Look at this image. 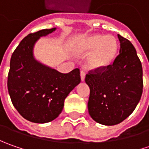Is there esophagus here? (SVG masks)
Here are the masks:
<instances>
[{
  "label": "esophagus",
  "instance_id": "34e87169",
  "mask_svg": "<svg viewBox=\"0 0 149 149\" xmlns=\"http://www.w3.org/2000/svg\"><path fill=\"white\" fill-rule=\"evenodd\" d=\"M80 79H81V81H84V79H85V72L84 71L80 72Z\"/></svg>",
  "mask_w": 149,
  "mask_h": 149
}]
</instances>
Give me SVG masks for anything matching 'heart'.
Listing matches in <instances>:
<instances>
[{"instance_id": "b5f03b06", "label": "heart", "mask_w": 149, "mask_h": 149, "mask_svg": "<svg viewBox=\"0 0 149 149\" xmlns=\"http://www.w3.org/2000/svg\"><path fill=\"white\" fill-rule=\"evenodd\" d=\"M74 51L79 55L89 54L88 63L93 69H106L115 59L118 51L116 40L111 36L89 35L82 38Z\"/></svg>"}]
</instances>
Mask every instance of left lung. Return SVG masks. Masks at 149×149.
I'll list each match as a JSON object with an SVG mask.
<instances>
[{
  "label": "left lung",
  "mask_w": 149,
  "mask_h": 149,
  "mask_svg": "<svg viewBox=\"0 0 149 149\" xmlns=\"http://www.w3.org/2000/svg\"><path fill=\"white\" fill-rule=\"evenodd\" d=\"M119 54L112 65L91 70L85 76L90 89L89 115L95 122L111 126L134 112L143 93V69L134 46L118 35Z\"/></svg>",
  "instance_id": "obj_1"
}]
</instances>
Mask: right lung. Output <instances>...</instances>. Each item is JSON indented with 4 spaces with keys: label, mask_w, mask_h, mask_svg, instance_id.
I'll list each match as a JSON object with an SVG mask.
<instances>
[{
    "label": "right lung",
    "mask_w": 149,
    "mask_h": 149,
    "mask_svg": "<svg viewBox=\"0 0 149 149\" xmlns=\"http://www.w3.org/2000/svg\"><path fill=\"white\" fill-rule=\"evenodd\" d=\"M55 30L45 29L28 35L10 58L9 95L20 115L33 123H45L55 119L63 110L66 97L80 83L79 69L63 74L34 56V46L39 39Z\"/></svg>",
    "instance_id": "add662e5"
}]
</instances>
